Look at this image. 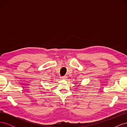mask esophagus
I'll list each match as a JSON object with an SVG mask.
<instances>
[{
    "instance_id": "esophagus-1",
    "label": "esophagus",
    "mask_w": 127,
    "mask_h": 127,
    "mask_svg": "<svg viewBox=\"0 0 127 127\" xmlns=\"http://www.w3.org/2000/svg\"><path fill=\"white\" fill-rule=\"evenodd\" d=\"M61 78L62 79H66L67 78V76H64V77H61Z\"/></svg>"
}]
</instances>
